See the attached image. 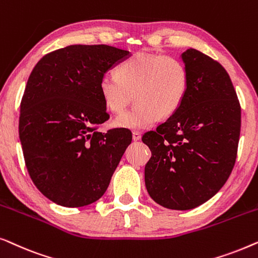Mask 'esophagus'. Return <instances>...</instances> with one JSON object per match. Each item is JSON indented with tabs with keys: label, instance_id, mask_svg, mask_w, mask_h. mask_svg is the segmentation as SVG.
<instances>
[{
	"label": "esophagus",
	"instance_id": "34e87169",
	"mask_svg": "<svg viewBox=\"0 0 258 258\" xmlns=\"http://www.w3.org/2000/svg\"><path fill=\"white\" fill-rule=\"evenodd\" d=\"M133 140H134V141H140V140H141V133H139V132H134V133H133Z\"/></svg>",
	"mask_w": 258,
	"mask_h": 258
}]
</instances>
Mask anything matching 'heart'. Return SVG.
<instances>
[{"label": "heart", "instance_id": "obj_1", "mask_svg": "<svg viewBox=\"0 0 258 258\" xmlns=\"http://www.w3.org/2000/svg\"><path fill=\"white\" fill-rule=\"evenodd\" d=\"M116 74L107 73L100 80L104 104L119 114L133 101V95L136 102L133 109L115 118L117 128H150L160 116L174 115L188 94V68L174 56L137 52L121 63Z\"/></svg>", "mask_w": 258, "mask_h": 258}]
</instances>
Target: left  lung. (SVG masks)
Returning <instances> with one entry per match:
<instances>
[{
  "instance_id": "1",
  "label": "left lung",
  "mask_w": 258,
  "mask_h": 258,
  "mask_svg": "<svg viewBox=\"0 0 258 258\" xmlns=\"http://www.w3.org/2000/svg\"><path fill=\"white\" fill-rule=\"evenodd\" d=\"M189 72L185 100L174 115L142 137L151 151L144 168L151 199L189 210L216 195L237 156L241 107L227 70L194 48L181 54Z\"/></svg>"
}]
</instances>
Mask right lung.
Segmentation results:
<instances>
[{
  "instance_id": "obj_1",
  "label": "right lung",
  "mask_w": 258,
  "mask_h": 258,
  "mask_svg": "<svg viewBox=\"0 0 258 258\" xmlns=\"http://www.w3.org/2000/svg\"><path fill=\"white\" fill-rule=\"evenodd\" d=\"M130 56L73 44L43 56L28 79L19 124L24 161L36 188L58 206L100 200L132 143L128 130H97L109 118L101 77Z\"/></svg>"
}]
</instances>
